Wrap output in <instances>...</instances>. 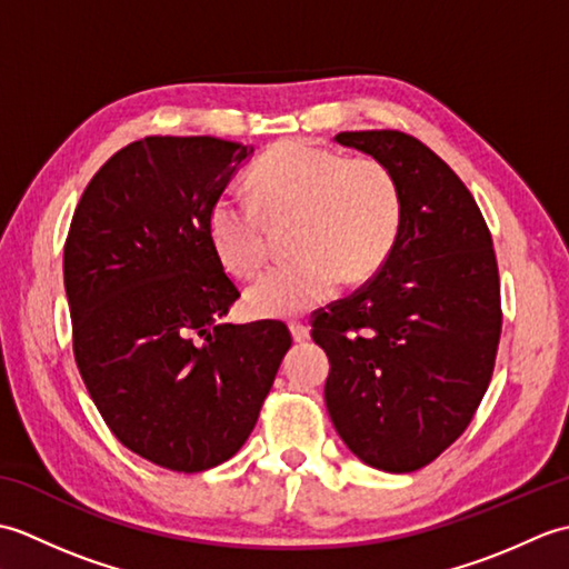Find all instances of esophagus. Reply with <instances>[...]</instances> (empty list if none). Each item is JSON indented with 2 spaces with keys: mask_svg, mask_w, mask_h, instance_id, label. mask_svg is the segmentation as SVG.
<instances>
[{
  "mask_svg": "<svg viewBox=\"0 0 569 569\" xmlns=\"http://www.w3.org/2000/svg\"><path fill=\"white\" fill-rule=\"evenodd\" d=\"M291 335H293V340L296 342H306L308 340V337H310V328H308V325L306 322H291Z\"/></svg>",
  "mask_w": 569,
  "mask_h": 569,
  "instance_id": "obj_1",
  "label": "esophagus"
}]
</instances>
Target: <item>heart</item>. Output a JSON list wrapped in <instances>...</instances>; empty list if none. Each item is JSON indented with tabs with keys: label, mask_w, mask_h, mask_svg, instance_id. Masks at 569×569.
Wrapping results in <instances>:
<instances>
[{
	"label": "heart",
	"mask_w": 569,
	"mask_h": 569,
	"mask_svg": "<svg viewBox=\"0 0 569 569\" xmlns=\"http://www.w3.org/2000/svg\"><path fill=\"white\" fill-rule=\"evenodd\" d=\"M251 194L220 192L210 204L208 234L224 269L251 278L266 261L260 212L271 220L296 214L298 257L273 266L247 291V308L257 318H296L328 303L345 278L365 281L377 273L401 237L403 192L377 159L283 141L253 166Z\"/></svg>",
	"instance_id": "heart-1"
}]
</instances>
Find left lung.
<instances>
[{
	"label": "left lung",
	"instance_id": "8db88e82",
	"mask_svg": "<svg viewBox=\"0 0 569 569\" xmlns=\"http://www.w3.org/2000/svg\"><path fill=\"white\" fill-rule=\"evenodd\" d=\"M386 163L403 227L379 273L312 318L330 359L325 406L361 462L393 475L440 457L475 418L501 337L499 266L462 180L403 131H342Z\"/></svg>",
	"mask_w": 569,
	"mask_h": 569
}]
</instances>
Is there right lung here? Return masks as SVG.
Listing matches in <instances>:
<instances>
[{
  "instance_id": "obj_1",
  "label": "right lung",
  "mask_w": 569,
  "mask_h": 569,
  "mask_svg": "<svg viewBox=\"0 0 569 569\" xmlns=\"http://www.w3.org/2000/svg\"><path fill=\"white\" fill-rule=\"evenodd\" d=\"M251 153L214 137L129 143L66 239L72 352L94 406L131 452L186 475L239 452L293 342L278 320L222 322L239 291L208 212Z\"/></svg>"
}]
</instances>
